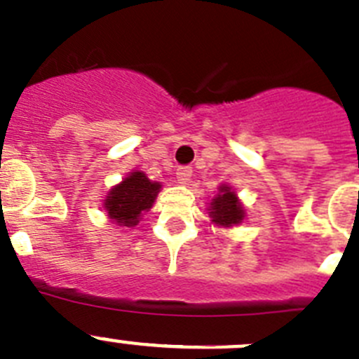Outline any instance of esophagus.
<instances>
[{
  "label": "esophagus",
  "mask_w": 359,
  "mask_h": 359,
  "mask_svg": "<svg viewBox=\"0 0 359 359\" xmlns=\"http://www.w3.org/2000/svg\"><path fill=\"white\" fill-rule=\"evenodd\" d=\"M190 177H192V167L183 165L176 170V180L180 185H189Z\"/></svg>",
  "instance_id": "esophagus-1"
}]
</instances>
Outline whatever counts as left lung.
<instances>
[{
	"instance_id": "8db88e82",
	"label": "left lung",
	"mask_w": 359,
	"mask_h": 359,
	"mask_svg": "<svg viewBox=\"0 0 359 359\" xmlns=\"http://www.w3.org/2000/svg\"><path fill=\"white\" fill-rule=\"evenodd\" d=\"M206 210H208V215L212 219V224L219 226V228H233V226L242 224L245 219L244 205L238 199L235 190L226 183L219 187V192L208 203Z\"/></svg>"
}]
</instances>
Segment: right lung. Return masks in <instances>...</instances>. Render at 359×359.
Here are the masks:
<instances>
[{"label": "right lung", "mask_w": 359, "mask_h": 359, "mask_svg": "<svg viewBox=\"0 0 359 359\" xmlns=\"http://www.w3.org/2000/svg\"><path fill=\"white\" fill-rule=\"evenodd\" d=\"M162 185L151 182L142 170H131L123 182L108 190L103 208L108 219L121 228H133L139 224L144 212L153 208Z\"/></svg>", "instance_id": "1"}]
</instances>
